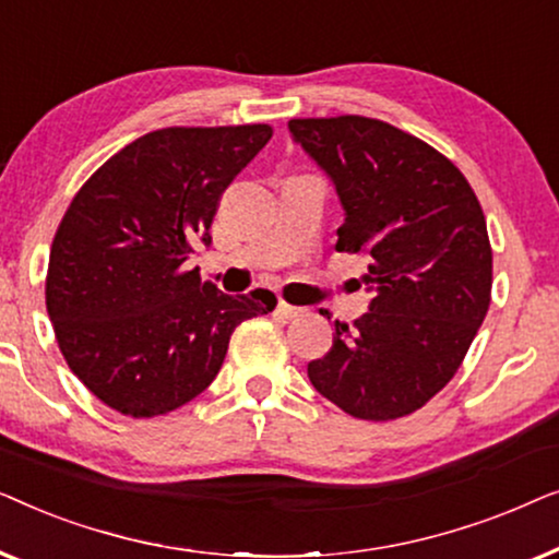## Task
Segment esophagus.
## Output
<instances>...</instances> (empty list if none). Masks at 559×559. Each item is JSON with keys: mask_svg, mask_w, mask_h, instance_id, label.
I'll use <instances>...</instances> for the list:
<instances>
[{"mask_svg": "<svg viewBox=\"0 0 559 559\" xmlns=\"http://www.w3.org/2000/svg\"><path fill=\"white\" fill-rule=\"evenodd\" d=\"M277 316H282L285 320H295V318H302L305 310H302V308H295V305L280 302V305H277Z\"/></svg>", "mask_w": 559, "mask_h": 559, "instance_id": "obj_1", "label": "esophagus"}]
</instances>
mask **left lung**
<instances>
[{
	"label": "left lung",
	"mask_w": 559,
	"mask_h": 559,
	"mask_svg": "<svg viewBox=\"0 0 559 559\" xmlns=\"http://www.w3.org/2000/svg\"><path fill=\"white\" fill-rule=\"evenodd\" d=\"M293 140L343 205L338 251L369 259V310L335 320L333 348L308 364L312 386L358 419L386 423L453 379L491 302V243L463 173L386 121L293 119Z\"/></svg>",
	"instance_id": "1"
}]
</instances>
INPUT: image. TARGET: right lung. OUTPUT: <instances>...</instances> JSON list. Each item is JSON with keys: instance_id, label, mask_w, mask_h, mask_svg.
Listing matches in <instances>:
<instances>
[{"instance_id": "right-lung-1", "label": "right lung", "mask_w": 559, "mask_h": 559, "mask_svg": "<svg viewBox=\"0 0 559 559\" xmlns=\"http://www.w3.org/2000/svg\"><path fill=\"white\" fill-rule=\"evenodd\" d=\"M270 136L266 124L157 129L106 159L68 205L45 305L71 371L111 409L155 417L195 400L234 328L277 305L186 270L195 241L211 247L221 193Z\"/></svg>"}]
</instances>
